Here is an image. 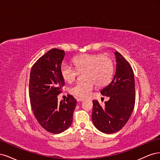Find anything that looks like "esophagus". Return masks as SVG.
<instances>
[{
	"instance_id": "1",
	"label": "esophagus",
	"mask_w": 160,
	"mask_h": 160,
	"mask_svg": "<svg viewBox=\"0 0 160 160\" xmlns=\"http://www.w3.org/2000/svg\"><path fill=\"white\" fill-rule=\"evenodd\" d=\"M76 100L78 102H80V101H84V100L83 98H76Z\"/></svg>"
}]
</instances>
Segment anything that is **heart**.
I'll return each mask as SVG.
<instances>
[{"mask_svg":"<svg viewBox=\"0 0 160 160\" xmlns=\"http://www.w3.org/2000/svg\"><path fill=\"white\" fill-rule=\"evenodd\" d=\"M75 68L68 64L62 63L60 66V74L68 82L75 80L78 72H84L83 82H77L69 89L70 93L77 97L86 98L98 86L106 85L112 78L114 72V62L108 55L83 54L73 60Z\"/></svg>","mask_w":160,"mask_h":160,"instance_id":"b5f03b06","label":"heart"}]
</instances>
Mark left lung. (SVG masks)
Here are the masks:
<instances>
[{"label":"left lung","mask_w":160,"mask_h":160,"mask_svg":"<svg viewBox=\"0 0 160 160\" xmlns=\"http://www.w3.org/2000/svg\"><path fill=\"white\" fill-rule=\"evenodd\" d=\"M115 56V75L110 84L100 92L109 100L103 107L98 101H92V122L98 130L106 133L120 130L128 121L135 105V80L132 66L118 52Z\"/></svg>","instance_id":"8db88e82"}]
</instances>
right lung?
<instances>
[{
    "instance_id": "right-lung-1",
    "label": "right lung",
    "mask_w": 160,
    "mask_h": 160,
    "mask_svg": "<svg viewBox=\"0 0 160 160\" xmlns=\"http://www.w3.org/2000/svg\"><path fill=\"white\" fill-rule=\"evenodd\" d=\"M64 56L62 50H50L34 64L30 74L29 97L34 115L52 133H60L70 126L76 104L70 94L66 100L58 101L65 84L60 72Z\"/></svg>"
}]
</instances>
